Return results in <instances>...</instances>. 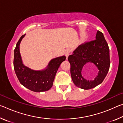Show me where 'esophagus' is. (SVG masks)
I'll return each instance as SVG.
<instances>
[{
	"mask_svg": "<svg viewBox=\"0 0 123 123\" xmlns=\"http://www.w3.org/2000/svg\"><path fill=\"white\" fill-rule=\"evenodd\" d=\"M70 52H71V50H70V49H67L66 50V51H65V55H66V56L67 59H68V56L70 55Z\"/></svg>",
	"mask_w": 123,
	"mask_h": 123,
	"instance_id": "obj_1",
	"label": "esophagus"
}]
</instances>
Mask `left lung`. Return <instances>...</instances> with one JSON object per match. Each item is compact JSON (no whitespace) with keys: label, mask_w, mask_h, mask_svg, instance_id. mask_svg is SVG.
I'll return each instance as SVG.
<instances>
[{"label":"left lung","mask_w":123,"mask_h":123,"mask_svg":"<svg viewBox=\"0 0 123 123\" xmlns=\"http://www.w3.org/2000/svg\"><path fill=\"white\" fill-rule=\"evenodd\" d=\"M95 37L94 40L85 42L79 45L68 58L73 81L75 86L82 89H91L100 84L110 68V50L107 42L103 33L99 30ZM87 63L96 65L99 70L98 75L93 80H87L82 76L83 67Z\"/></svg>","instance_id":"8db88e82"}]
</instances>
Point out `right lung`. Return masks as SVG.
<instances>
[{"label": "right lung", "instance_id": "add662e5", "mask_svg": "<svg viewBox=\"0 0 123 123\" xmlns=\"http://www.w3.org/2000/svg\"><path fill=\"white\" fill-rule=\"evenodd\" d=\"M25 34L20 37L14 50L13 67L18 80L23 86L30 90L41 92L48 91L53 86L58 68L66 60L64 56L51 60L46 69L36 71L25 66L22 63L19 52V44Z\"/></svg>", "mask_w": 123, "mask_h": 123}]
</instances>
